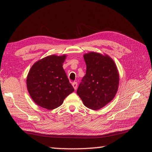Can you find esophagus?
<instances>
[{"mask_svg":"<svg viewBox=\"0 0 152 152\" xmlns=\"http://www.w3.org/2000/svg\"><path fill=\"white\" fill-rule=\"evenodd\" d=\"M72 86H73V88H74V89H76V88H77V86H78V83H77V82H74L73 83H72Z\"/></svg>","mask_w":152,"mask_h":152,"instance_id":"obj_1","label":"esophagus"}]
</instances>
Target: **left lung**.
Listing matches in <instances>:
<instances>
[{
  "label": "left lung",
  "instance_id": "1",
  "mask_svg": "<svg viewBox=\"0 0 152 152\" xmlns=\"http://www.w3.org/2000/svg\"><path fill=\"white\" fill-rule=\"evenodd\" d=\"M86 73L77 89L83 104L91 110L104 107L114 98L119 86V73L114 61L107 55L89 52L83 56Z\"/></svg>",
  "mask_w": 152,
  "mask_h": 152
}]
</instances>
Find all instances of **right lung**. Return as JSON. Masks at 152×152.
Here are the masks:
<instances>
[{"instance_id": "1", "label": "right lung", "mask_w": 152, "mask_h": 152, "mask_svg": "<svg viewBox=\"0 0 152 152\" xmlns=\"http://www.w3.org/2000/svg\"><path fill=\"white\" fill-rule=\"evenodd\" d=\"M66 55L49 56L35 63L28 72L27 87L37 105L53 110L63 104L74 89L63 68Z\"/></svg>"}]
</instances>
